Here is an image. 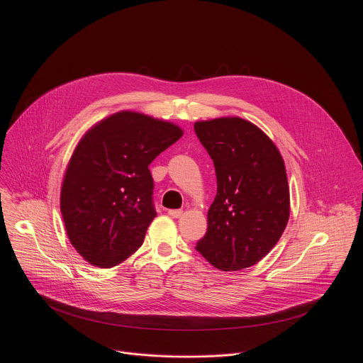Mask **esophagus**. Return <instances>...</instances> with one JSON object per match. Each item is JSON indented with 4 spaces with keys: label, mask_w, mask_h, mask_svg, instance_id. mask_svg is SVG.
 Listing matches in <instances>:
<instances>
[{
    "label": "esophagus",
    "mask_w": 363,
    "mask_h": 363,
    "mask_svg": "<svg viewBox=\"0 0 363 363\" xmlns=\"http://www.w3.org/2000/svg\"><path fill=\"white\" fill-rule=\"evenodd\" d=\"M168 214H169V217H172V218H179V217L182 216V210H169Z\"/></svg>",
    "instance_id": "obj_1"
}]
</instances>
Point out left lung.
Returning <instances> with one entry per match:
<instances>
[{
  "label": "left lung",
  "instance_id": "8db88e82",
  "mask_svg": "<svg viewBox=\"0 0 363 363\" xmlns=\"http://www.w3.org/2000/svg\"><path fill=\"white\" fill-rule=\"evenodd\" d=\"M194 129L217 175L208 230L196 250L221 272L251 267L272 251L289 221L284 161L273 140L245 119L201 121Z\"/></svg>",
  "mask_w": 363,
  "mask_h": 363
}]
</instances>
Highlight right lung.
<instances>
[{"label":"right lung","mask_w":363,"mask_h":363,"mask_svg":"<svg viewBox=\"0 0 363 363\" xmlns=\"http://www.w3.org/2000/svg\"><path fill=\"white\" fill-rule=\"evenodd\" d=\"M182 135L172 122L130 111L83 135L66 168L60 211L72 245L87 263L111 269L142 245L157 217L149 165Z\"/></svg>","instance_id":"add662e5"}]
</instances>
